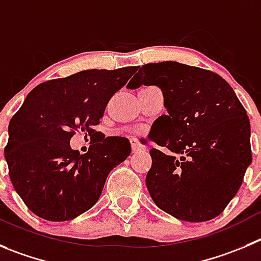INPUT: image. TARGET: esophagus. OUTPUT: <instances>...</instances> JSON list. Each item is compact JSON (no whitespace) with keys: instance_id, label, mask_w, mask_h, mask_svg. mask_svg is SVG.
Instances as JSON below:
<instances>
[{"instance_id":"esophagus-1","label":"esophagus","mask_w":261,"mask_h":261,"mask_svg":"<svg viewBox=\"0 0 261 261\" xmlns=\"http://www.w3.org/2000/svg\"><path fill=\"white\" fill-rule=\"evenodd\" d=\"M130 145H132V152H135V153L142 152V151L146 150V148L143 147V146L141 145V143H138L136 140L130 141Z\"/></svg>"}]
</instances>
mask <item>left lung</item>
Segmentation results:
<instances>
[{
    "mask_svg": "<svg viewBox=\"0 0 261 261\" xmlns=\"http://www.w3.org/2000/svg\"><path fill=\"white\" fill-rule=\"evenodd\" d=\"M158 86L168 115L158 119L146 186L153 202L185 222L222 214L251 164L250 120L232 87L205 69L163 61L146 64L129 89Z\"/></svg>",
    "mask_w": 261,
    "mask_h": 261,
    "instance_id": "left-lung-1",
    "label": "left lung"
}]
</instances>
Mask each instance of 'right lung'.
I'll use <instances>...</instances> for the list:
<instances>
[{
    "instance_id": "1",
    "label": "right lung",
    "mask_w": 261,
    "mask_h": 261,
    "mask_svg": "<svg viewBox=\"0 0 261 261\" xmlns=\"http://www.w3.org/2000/svg\"><path fill=\"white\" fill-rule=\"evenodd\" d=\"M136 71V66L91 69L29 92L10 120L5 159L12 186L32 213L65 222L97 202L109 173L130 155V143L124 137L105 138L93 125ZM76 130L99 135L83 155L70 147Z\"/></svg>"
}]
</instances>
